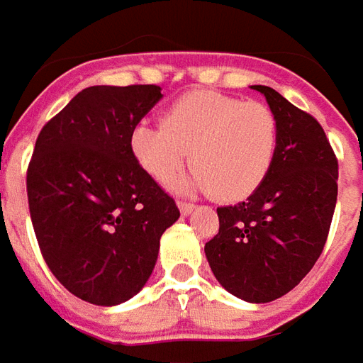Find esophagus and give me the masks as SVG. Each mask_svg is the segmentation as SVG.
Here are the masks:
<instances>
[{"label": "esophagus", "instance_id": "esophagus-1", "mask_svg": "<svg viewBox=\"0 0 363 363\" xmlns=\"http://www.w3.org/2000/svg\"><path fill=\"white\" fill-rule=\"evenodd\" d=\"M177 207H179V213H182V215H191L195 209L194 203H187V201H177Z\"/></svg>", "mask_w": 363, "mask_h": 363}]
</instances>
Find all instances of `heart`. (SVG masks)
I'll return each instance as SVG.
<instances>
[{
	"label": "heart",
	"instance_id": "1",
	"mask_svg": "<svg viewBox=\"0 0 363 363\" xmlns=\"http://www.w3.org/2000/svg\"><path fill=\"white\" fill-rule=\"evenodd\" d=\"M277 143L279 125L268 105L215 91L179 97L160 127L138 123L128 136L135 160L154 182L169 186L189 152L187 186L225 203L246 199L266 182Z\"/></svg>",
	"mask_w": 363,
	"mask_h": 363
}]
</instances>
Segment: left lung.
Segmentation results:
<instances>
[{
	"label": "left lung",
	"mask_w": 363,
	"mask_h": 363,
	"mask_svg": "<svg viewBox=\"0 0 363 363\" xmlns=\"http://www.w3.org/2000/svg\"><path fill=\"white\" fill-rule=\"evenodd\" d=\"M279 143L268 177L242 203L218 207V233L205 244L213 274L228 293L268 303L289 293L323 254L338 195V160L325 130L268 86Z\"/></svg>",
	"instance_id": "left-lung-1"
}]
</instances>
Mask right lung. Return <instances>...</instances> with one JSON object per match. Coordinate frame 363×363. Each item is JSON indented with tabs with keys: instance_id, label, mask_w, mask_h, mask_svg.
<instances>
[{
	"instance_id": "obj_1",
	"label": "right lung",
	"mask_w": 363,
	"mask_h": 363,
	"mask_svg": "<svg viewBox=\"0 0 363 363\" xmlns=\"http://www.w3.org/2000/svg\"><path fill=\"white\" fill-rule=\"evenodd\" d=\"M160 87L82 89L38 133L27 197L38 248L79 299L111 307L140 291L176 201L138 166L128 136L160 101Z\"/></svg>"
}]
</instances>
